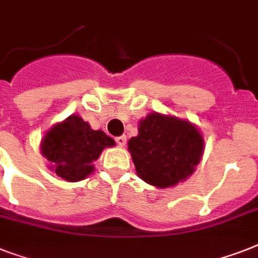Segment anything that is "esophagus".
Here are the masks:
<instances>
[{"mask_svg": "<svg viewBox=\"0 0 258 258\" xmlns=\"http://www.w3.org/2000/svg\"><path fill=\"white\" fill-rule=\"evenodd\" d=\"M115 141H116V143L120 146V147H123V146L125 145V142H127V137H125V135H121V137H117Z\"/></svg>", "mask_w": 258, "mask_h": 258, "instance_id": "1", "label": "esophagus"}]
</instances>
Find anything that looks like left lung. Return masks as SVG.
<instances>
[{
	"instance_id": "8db88e82",
	"label": "left lung",
	"mask_w": 258,
	"mask_h": 258,
	"mask_svg": "<svg viewBox=\"0 0 258 258\" xmlns=\"http://www.w3.org/2000/svg\"><path fill=\"white\" fill-rule=\"evenodd\" d=\"M205 149L202 134L191 121L159 112L139 120L128 151L138 176L158 188L176 186L191 175Z\"/></svg>"
}]
</instances>
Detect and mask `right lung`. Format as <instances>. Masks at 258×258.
I'll use <instances>...</instances> for the list:
<instances>
[{
  "instance_id": "right-lung-1",
  "label": "right lung",
  "mask_w": 258,
  "mask_h": 258,
  "mask_svg": "<svg viewBox=\"0 0 258 258\" xmlns=\"http://www.w3.org/2000/svg\"><path fill=\"white\" fill-rule=\"evenodd\" d=\"M115 145L104 131L92 130L82 116L71 115L46 131L40 151L50 163L49 170L68 182H79L93 172V162L103 150Z\"/></svg>"
}]
</instances>
